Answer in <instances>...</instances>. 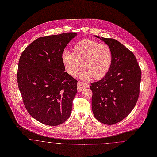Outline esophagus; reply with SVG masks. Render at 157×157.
Returning a JSON list of instances; mask_svg holds the SVG:
<instances>
[{
    "label": "esophagus",
    "mask_w": 157,
    "mask_h": 157,
    "mask_svg": "<svg viewBox=\"0 0 157 157\" xmlns=\"http://www.w3.org/2000/svg\"><path fill=\"white\" fill-rule=\"evenodd\" d=\"M88 87H89L88 84H86V83H83V82H79L78 83V91L79 92H81V91H82L84 89L87 88Z\"/></svg>",
    "instance_id": "1"
}]
</instances>
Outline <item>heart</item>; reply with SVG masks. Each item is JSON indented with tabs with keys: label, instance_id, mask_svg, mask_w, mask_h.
<instances>
[{
	"label": "heart",
	"instance_id": "1",
	"mask_svg": "<svg viewBox=\"0 0 157 157\" xmlns=\"http://www.w3.org/2000/svg\"><path fill=\"white\" fill-rule=\"evenodd\" d=\"M61 59L70 76L76 77L83 65L85 70L80 74V78L86 80L93 78L98 80L104 78L109 70L113 54L107 44L84 39L75 44L73 52L64 51Z\"/></svg>",
	"mask_w": 157,
	"mask_h": 157
}]
</instances>
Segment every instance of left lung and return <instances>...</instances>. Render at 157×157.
I'll use <instances>...</instances> for the list:
<instances>
[{
  "label": "left lung",
  "mask_w": 157,
  "mask_h": 157,
  "mask_svg": "<svg viewBox=\"0 0 157 157\" xmlns=\"http://www.w3.org/2000/svg\"><path fill=\"white\" fill-rule=\"evenodd\" d=\"M101 40L110 48L113 60L104 77L91 83L92 111L99 122L114 124L127 117L136 106L141 72L134 53L122 43L113 38Z\"/></svg>",
  "instance_id": "8db88e82"
}]
</instances>
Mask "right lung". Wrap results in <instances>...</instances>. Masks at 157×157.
I'll use <instances>...</instances> for the list:
<instances>
[{
	"label": "right lung",
	"mask_w": 157,
	"mask_h": 157,
	"mask_svg": "<svg viewBox=\"0 0 157 157\" xmlns=\"http://www.w3.org/2000/svg\"><path fill=\"white\" fill-rule=\"evenodd\" d=\"M76 35L40 37L20 57L17 78L23 104L33 118L44 124L57 126L70 117L78 81L65 71L61 55Z\"/></svg>",
	"instance_id": "obj_1"
}]
</instances>
